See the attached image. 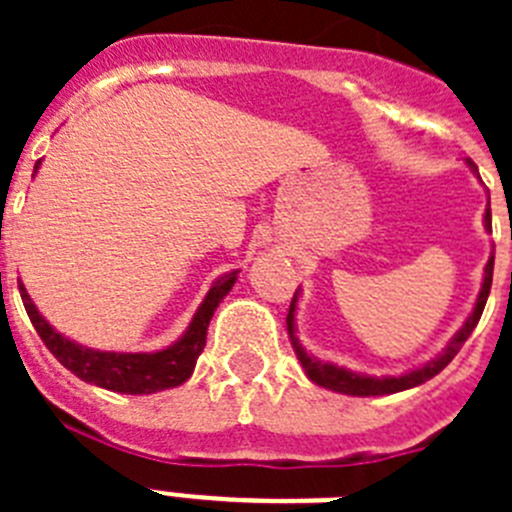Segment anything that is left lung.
Listing matches in <instances>:
<instances>
[{
  "label": "left lung",
  "instance_id": "left-lung-1",
  "mask_svg": "<svg viewBox=\"0 0 512 512\" xmlns=\"http://www.w3.org/2000/svg\"><path fill=\"white\" fill-rule=\"evenodd\" d=\"M472 169L477 166L469 161ZM485 228L492 230V212L487 207L485 212ZM492 269H495V256H490L485 266V282H482V289H479L477 295V305H474V312L467 318V323L461 325L459 333L449 341V346L443 348V354H438L436 359L428 361V364L418 366L413 372L408 374H400V377H366V374H356V372H348L343 366L336 364H328V361H320L315 356H310L305 348L297 343L295 336V310H297V289L295 297H292V305H289V315H287V330H289V338H292V346L297 351V359H300L302 369H305L307 377L312 379L315 384L325 387V390H333V392H341V395H354V397H377V395H395V392L402 390H410V387H418V384L428 382V379L436 377L441 372L443 366L449 364L456 354H459V348L464 346L469 336H472V330L477 328L479 318H482V310H485V302L490 297V287H492Z\"/></svg>",
  "mask_w": 512,
  "mask_h": 512
}]
</instances>
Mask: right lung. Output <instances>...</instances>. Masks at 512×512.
Masks as SVG:
<instances>
[{
	"instance_id": "1",
	"label": "right lung",
	"mask_w": 512,
	"mask_h": 512,
	"mask_svg": "<svg viewBox=\"0 0 512 512\" xmlns=\"http://www.w3.org/2000/svg\"><path fill=\"white\" fill-rule=\"evenodd\" d=\"M38 166L40 161L35 164V169ZM235 279H238V271H230V274L217 279L205 300H202L200 310L194 312L192 323L184 330V336L171 343L169 348H164V351H156V354H117V351H94V348L79 346V343L69 341V338L61 336L58 330L45 323L38 307L27 295V289L22 287V282L20 297L27 315H30V323L38 330V336L43 338L48 351L71 374H76V377L89 384L104 387V390L122 392V395H151V392L179 387V384L192 377L194 364H197L207 343V325H210L217 305L233 289Z\"/></svg>"
}]
</instances>
